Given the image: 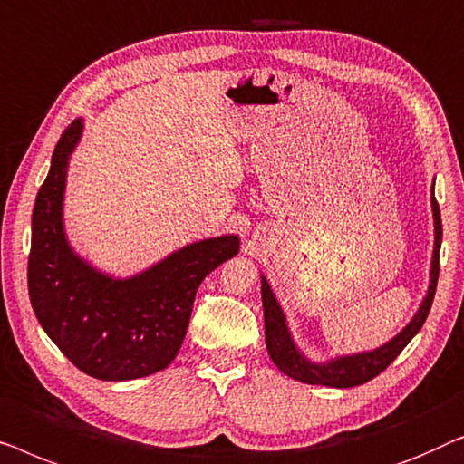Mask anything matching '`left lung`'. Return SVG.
I'll return each mask as SVG.
<instances>
[{"mask_svg":"<svg viewBox=\"0 0 464 464\" xmlns=\"http://www.w3.org/2000/svg\"><path fill=\"white\" fill-rule=\"evenodd\" d=\"M435 188V185H433ZM430 208H433V227H435V241H433V256H430V271H429V288L422 298L419 311L406 324V328L387 341L381 347L372 351H362V353L351 355H336L328 362H313L306 357L298 344L292 338V332L285 322L282 304L277 303L273 295L269 282L260 273V295H263V309H265V343L269 351L273 363L284 372L285 376L295 378L298 382L306 384H324V387L347 389L357 387L372 381L381 374L389 363L401 353L403 347L419 334V330L425 324V319L433 304L437 276H440V247H441V214L437 206L435 191H430Z\"/></svg>","mask_w":464,"mask_h":464,"instance_id":"8db88e82","label":"left lung"}]
</instances>
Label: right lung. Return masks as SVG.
Listing matches in <instances>:
<instances>
[{
	"instance_id": "obj_1",
	"label": "right lung",
	"mask_w": 464,
	"mask_h": 464,
	"mask_svg": "<svg viewBox=\"0 0 464 464\" xmlns=\"http://www.w3.org/2000/svg\"><path fill=\"white\" fill-rule=\"evenodd\" d=\"M83 120L52 153L31 218L29 296L37 322L67 360L99 381H134L168 368L185 341L195 292L239 252L237 235L182 246L130 277H113L73 250L64 231L69 160Z\"/></svg>"
}]
</instances>
